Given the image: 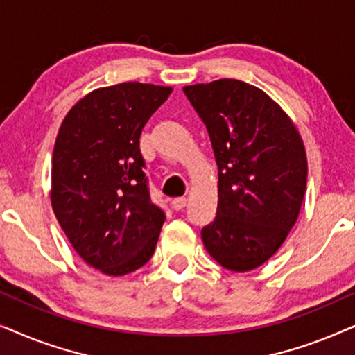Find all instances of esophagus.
Segmentation results:
<instances>
[{
	"mask_svg": "<svg viewBox=\"0 0 355 355\" xmlns=\"http://www.w3.org/2000/svg\"><path fill=\"white\" fill-rule=\"evenodd\" d=\"M187 205V198L186 197H178V198H174L173 200V208L174 210H182L184 207Z\"/></svg>",
	"mask_w": 355,
	"mask_h": 355,
	"instance_id": "34e87169",
	"label": "esophagus"
}]
</instances>
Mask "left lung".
<instances>
[{
	"instance_id": "8db88e82",
	"label": "left lung",
	"mask_w": 355,
	"mask_h": 355,
	"mask_svg": "<svg viewBox=\"0 0 355 355\" xmlns=\"http://www.w3.org/2000/svg\"><path fill=\"white\" fill-rule=\"evenodd\" d=\"M182 90L207 125L218 164L216 216L202 230L203 245L223 268L255 270L297 221L307 187L302 139L281 106L245 82Z\"/></svg>"
}]
</instances>
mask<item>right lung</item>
<instances>
[{
    "instance_id": "right-lung-1",
    "label": "right lung",
    "mask_w": 355,
    "mask_h": 355,
    "mask_svg": "<svg viewBox=\"0 0 355 355\" xmlns=\"http://www.w3.org/2000/svg\"><path fill=\"white\" fill-rule=\"evenodd\" d=\"M171 87L96 89L62 121L51 162V207L82 260L110 276L152 259L164 211L150 200L140 134Z\"/></svg>"
}]
</instances>
